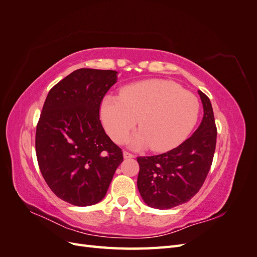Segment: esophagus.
<instances>
[{
    "label": "esophagus",
    "instance_id": "1",
    "mask_svg": "<svg viewBox=\"0 0 257 257\" xmlns=\"http://www.w3.org/2000/svg\"><path fill=\"white\" fill-rule=\"evenodd\" d=\"M123 157H124V159H132V158H134V154H132L128 151H123Z\"/></svg>",
    "mask_w": 257,
    "mask_h": 257
}]
</instances>
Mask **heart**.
<instances>
[{
	"label": "heart",
	"instance_id": "obj_1",
	"mask_svg": "<svg viewBox=\"0 0 257 257\" xmlns=\"http://www.w3.org/2000/svg\"><path fill=\"white\" fill-rule=\"evenodd\" d=\"M200 111L198 98L168 80H147L123 88L120 96L108 94L100 104V118L113 142L123 143L138 121L141 131L128 139L134 148L151 145L164 150L188 136Z\"/></svg>",
	"mask_w": 257,
	"mask_h": 257
}]
</instances>
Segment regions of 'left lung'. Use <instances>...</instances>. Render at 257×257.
Wrapping results in <instances>:
<instances>
[{"label":"left lung","mask_w":257,"mask_h":257,"mask_svg":"<svg viewBox=\"0 0 257 257\" xmlns=\"http://www.w3.org/2000/svg\"><path fill=\"white\" fill-rule=\"evenodd\" d=\"M204 107L200 125L190 138L168 152L138 157L137 188L152 208L170 209L189 201L203 186L212 164L216 126L209 97L198 91Z\"/></svg>","instance_id":"8db88e82"}]
</instances>
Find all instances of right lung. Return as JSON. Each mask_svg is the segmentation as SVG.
<instances>
[{
  "mask_svg": "<svg viewBox=\"0 0 257 257\" xmlns=\"http://www.w3.org/2000/svg\"><path fill=\"white\" fill-rule=\"evenodd\" d=\"M115 82V71L79 68L44 103L35 135L38 166L50 190L74 206L102 200L123 162L99 120L100 103Z\"/></svg>",
  "mask_w": 257,
  "mask_h": 257,
  "instance_id": "right-lung-1",
  "label": "right lung"
}]
</instances>
